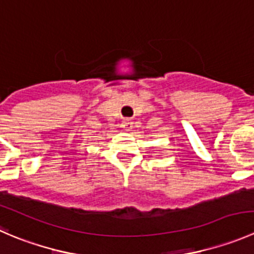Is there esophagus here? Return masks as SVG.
Instances as JSON below:
<instances>
[{"label": "esophagus", "mask_w": 254, "mask_h": 254, "mask_svg": "<svg viewBox=\"0 0 254 254\" xmlns=\"http://www.w3.org/2000/svg\"><path fill=\"white\" fill-rule=\"evenodd\" d=\"M132 124H134V123H132V120L124 119V120H123V123H122V127H123V129L125 130V131H131Z\"/></svg>", "instance_id": "34e87169"}]
</instances>
